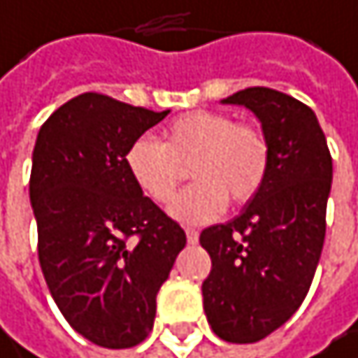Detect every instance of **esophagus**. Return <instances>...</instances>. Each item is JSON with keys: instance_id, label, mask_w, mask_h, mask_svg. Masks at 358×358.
Wrapping results in <instances>:
<instances>
[{"instance_id": "esophagus-1", "label": "esophagus", "mask_w": 358, "mask_h": 358, "mask_svg": "<svg viewBox=\"0 0 358 358\" xmlns=\"http://www.w3.org/2000/svg\"><path fill=\"white\" fill-rule=\"evenodd\" d=\"M187 241H189V245H195L199 241V231L197 229H187Z\"/></svg>"}]
</instances>
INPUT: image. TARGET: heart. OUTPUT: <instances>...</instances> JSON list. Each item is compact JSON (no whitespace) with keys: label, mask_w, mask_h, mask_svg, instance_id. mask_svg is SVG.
<instances>
[{"label":"heart","mask_w":358,"mask_h":358,"mask_svg":"<svg viewBox=\"0 0 358 358\" xmlns=\"http://www.w3.org/2000/svg\"><path fill=\"white\" fill-rule=\"evenodd\" d=\"M131 182L155 203H167L182 182V167L191 163L195 180L169 206V214L185 224H206L218 218L231 199L252 201L271 169V140L254 123H237L229 113L193 110L173 119L163 142L136 138L125 155Z\"/></svg>","instance_id":"1"}]
</instances>
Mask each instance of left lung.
I'll return each mask as SVG.
<instances>
[{
	"label": "left lung",
	"mask_w": 358,
	"mask_h": 358,
	"mask_svg": "<svg viewBox=\"0 0 358 358\" xmlns=\"http://www.w3.org/2000/svg\"><path fill=\"white\" fill-rule=\"evenodd\" d=\"M222 102L256 113L271 140V169L237 218L199 237L212 258L203 308L218 338L252 344L287 323L310 289L325 241L331 155L313 108L294 96L248 87Z\"/></svg>",
	"instance_id": "obj_1"
}]
</instances>
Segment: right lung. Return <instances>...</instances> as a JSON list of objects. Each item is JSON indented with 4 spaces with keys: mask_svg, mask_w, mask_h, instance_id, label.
<instances>
[{
    "mask_svg": "<svg viewBox=\"0 0 358 358\" xmlns=\"http://www.w3.org/2000/svg\"><path fill=\"white\" fill-rule=\"evenodd\" d=\"M167 113L85 92L37 134L29 195L41 273L69 325L102 348L146 340L157 292L187 245L182 227L142 195L123 163Z\"/></svg>",
    "mask_w": 358,
    "mask_h": 358,
    "instance_id": "right-lung-1",
    "label": "right lung"
}]
</instances>
